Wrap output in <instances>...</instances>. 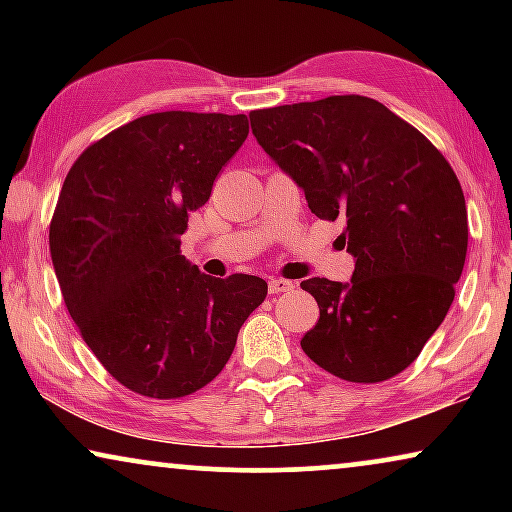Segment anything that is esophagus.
Wrapping results in <instances>:
<instances>
[{
    "mask_svg": "<svg viewBox=\"0 0 512 512\" xmlns=\"http://www.w3.org/2000/svg\"><path fill=\"white\" fill-rule=\"evenodd\" d=\"M296 289V284L289 282V279H279V277H272L268 282V291L270 293H286V291H293Z\"/></svg>",
    "mask_w": 512,
    "mask_h": 512,
    "instance_id": "1",
    "label": "esophagus"
}]
</instances>
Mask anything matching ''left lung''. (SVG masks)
<instances>
[{"label": "left lung", "instance_id": "obj_1", "mask_svg": "<svg viewBox=\"0 0 512 512\" xmlns=\"http://www.w3.org/2000/svg\"><path fill=\"white\" fill-rule=\"evenodd\" d=\"M251 132L319 219L345 221L349 282L300 286L319 305L303 352L347 382L389 380L417 359L454 300L468 247L450 163L382 102L333 95L249 114Z\"/></svg>", "mask_w": 512, "mask_h": 512}]
</instances>
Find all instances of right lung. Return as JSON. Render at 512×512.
I'll return each mask as SVG.
<instances>
[{"instance_id": "obj_1", "label": "right lung", "mask_w": 512, "mask_h": 512, "mask_svg": "<svg viewBox=\"0 0 512 512\" xmlns=\"http://www.w3.org/2000/svg\"><path fill=\"white\" fill-rule=\"evenodd\" d=\"M247 135L244 114L160 111L88 146L62 184L48 233L62 298L135 394L181 398L212 382L268 296L261 277L216 279L181 256L188 214Z\"/></svg>"}]
</instances>
